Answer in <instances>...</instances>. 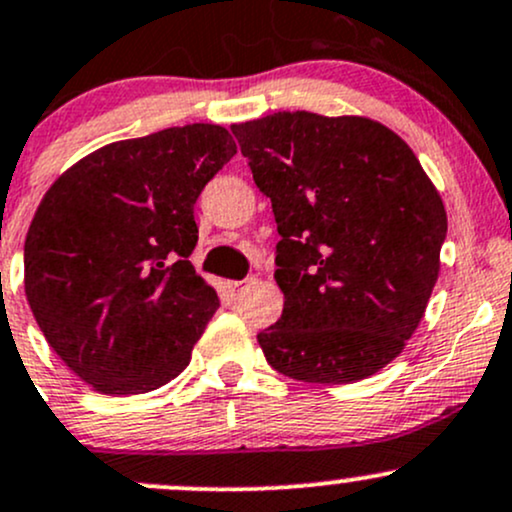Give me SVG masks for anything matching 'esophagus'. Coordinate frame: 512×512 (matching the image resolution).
Instances as JSON below:
<instances>
[{
    "label": "esophagus",
    "mask_w": 512,
    "mask_h": 512,
    "mask_svg": "<svg viewBox=\"0 0 512 512\" xmlns=\"http://www.w3.org/2000/svg\"><path fill=\"white\" fill-rule=\"evenodd\" d=\"M247 284H252V277L243 279V282H230V286H233V291H240V289H245Z\"/></svg>",
    "instance_id": "34e87169"
}]
</instances>
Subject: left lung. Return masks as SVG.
I'll use <instances>...</instances> for the list:
<instances>
[{
	"instance_id": "1",
	"label": "left lung",
	"mask_w": 512,
	"mask_h": 512,
	"mask_svg": "<svg viewBox=\"0 0 512 512\" xmlns=\"http://www.w3.org/2000/svg\"><path fill=\"white\" fill-rule=\"evenodd\" d=\"M282 240V318L257 335L277 372L350 384L393 362L440 274L447 211L406 140L364 116L233 123Z\"/></svg>"
}]
</instances>
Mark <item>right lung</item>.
I'll use <instances>...</instances> for the list:
<instances>
[{
    "label": "right lung",
    "mask_w": 512,
    "mask_h": 512,
    "mask_svg": "<svg viewBox=\"0 0 512 512\" xmlns=\"http://www.w3.org/2000/svg\"><path fill=\"white\" fill-rule=\"evenodd\" d=\"M238 153L216 123L104 145L60 174L24 245L38 328L94 391L131 396L187 369L218 303L189 262L194 204Z\"/></svg>",
    "instance_id": "add662e5"
}]
</instances>
